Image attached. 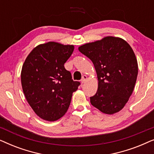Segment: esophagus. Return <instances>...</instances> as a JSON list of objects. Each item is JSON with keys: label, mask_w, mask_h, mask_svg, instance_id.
Here are the masks:
<instances>
[{"label": "esophagus", "mask_w": 154, "mask_h": 154, "mask_svg": "<svg viewBox=\"0 0 154 154\" xmlns=\"http://www.w3.org/2000/svg\"><path fill=\"white\" fill-rule=\"evenodd\" d=\"M86 79H87V75H83V76H82V79H81V83H85V81H86Z\"/></svg>", "instance_id": "esophagus-1"}]
</instances>
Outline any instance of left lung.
Wrapping results in <instances>:
<instances>
[{
	"mask_svg": "<svg viewBox=\"0 0 154 154\" xmlns=\"http://www.w3.org/2000/svg\"><path fill=\"white\" fill-rule=\"evenodd\" d=\"M79 50L92 61L97 74L98 89L90 97L91 104L106 114L119 112L131 96L137 77V61L132 48L122 38L107 36Z\"/></svg>",
	"mask_w": 154,
	"mask_h": 154,
	"instance_id": "obj_1",
	"label": "left lung"
}]
</instances>
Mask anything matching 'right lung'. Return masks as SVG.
<instances>
[{
    "mask_svg": "<svg viewBox=\"0 0 154 154\" xmlns=\"http://www.w3.org/2000/svg\"><path fill=\"white\" fill-rule=\"evenodd\" d=\"M73 45L48 42L35 47L22 66L21 81L27 102L42 119L54 121L68 110L73 92L81 85L73 81L64 63Z\"/></svg>",
    "mask_w": 154,
    "mask_h": 154,
    "instance_id": "add662e5",
    "label": "right lung"
}]
</instances>
